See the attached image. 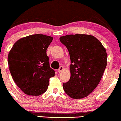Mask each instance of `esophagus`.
<instances>
[{
    "mask_svg": "<svg viewBox=\"0 0 121 121\" xmlns=\"http://www.w3.org/2000/svg\"><path fill=\"white\" fill-rule=\"evenodd\" d=\"M64 69V68L62 67V66H60V67L59 68V69H58V72H59V73H60L62 71V70H63Z\"/></svg>",
    "mask_w": 121,
    "mask_h": 121,
    "instance_id": "34e87169",
    "label": "esophagus"
}]
</instances>
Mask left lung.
Returning a JSON list of instances; mask_svg holds the SVG:
<instances>
[{"label":"left lung","instance_id":"8db88e82","mask_svg":"<svg viewBox=\"0 0 121 121\" xmlns=\"http://www.w3.org/2000/svg\"><path fill=\"white\" fill-rule=\"evenodd\" d=\"M60 40L68 50L71 61V76L63 84L64 90L74 99L87 97L97 86L106 68V49L90 35H68L60 37Z\"/></svg>","mask_w":121,"mask_h":121}]
</instances>
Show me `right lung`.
<instances>
[{
  "instance_id": "1",
  "label": "right lung",
  "mask_w": 121,
  "mask_h": 121,
  "mask_svg": "<svg viewBox=\"0 0 121 121\" xmlns=\"http://www.w3.org/2000/svg\"><path fill=\"white\" fill-rule=\"evenodd\" d=\"M53 37L36 34L13 44L8 56L9 69L15 84L25 94L37 96L48 89L55 72L49 66L47 49Z\"/></svg>"
}]
</instances>
